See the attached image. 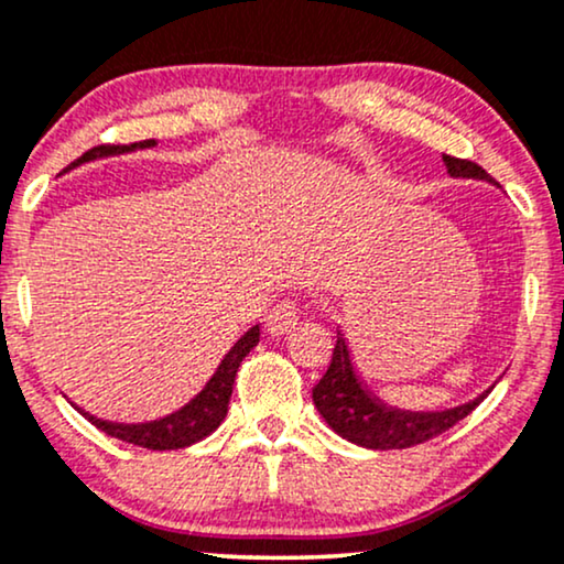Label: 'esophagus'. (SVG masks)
Returning <instances> with one entry per match:
<instances>
[{"instance_id":"34e87169","label":"esophagus","mask_w":564,"mask_h":564,"mask_svg":"<svg viewBox=\"0 0 564 564\" xmlns=\"http://www.w3.org/2000/svg\"><path fill=\"white\" fill-rule=\"evenodd\" d=\"M296 323H299V306L291 302V299L278 302L265 315V330L270 335H286L294 330Z\"/></svg>"}]
</instances>
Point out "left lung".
Wrapping results in <instances>:
<instances>
[{
    "mask_svg": "<svg viewBox=\"0 0 564 564\" xmlns=\"http://www.w3.org/2000/svg\"><path fill=\"white\" fill-rule=\"evenodd\" d=\"M442 161H445L451 176L495 184L479 163L455 159V155H442ZM487 395L489 390L474 401L447 411L393 409V405L382 403L380 398L369 393L365 382L359 380L344 333H338V340H335L330 367L312 390V401L323 413L327 426H333V432H338L344 440L369 447V451H403V447L422 445V442L437 437V434L458 424L460 419H466Z\"/></svg>",
    "mask_w": 564,
    "mask_h": 564,
    "instance_id": "1",
    "label": "left lung"
}]
</instances>
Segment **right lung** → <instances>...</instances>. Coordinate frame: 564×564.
<instances>
[{
  "mask_svg": "<svg viewBox=\"0 0 564 564\" xmlns=\"http://www.w3.org/2000/svg\"><path fill=\"white\" fill-rule=\"evenodd\" d=\"M142 145H153V140L132 142V145H96L90 148L88 153H83L73 166L90 159H101V155L134 151V148H142ZM258 344H260V325H254L249 327L237 344H234L231 351L224 356V361H220L216 375L210 377L208 384H205V388L199 390L187 405H184V409L171 413V416L159 419V422L113 424V422H101V419L90 416V413L85 411L83 416L88 419L93 426H98L101 432L111 434V437L148 447V451H182V447H189L195 445V442L208 437V434L216 432L218 424L224 422L226 411H229V398L234 390V380H237L239 365Z\"/></svg>",
  "mask_w": 564,
  "mask_h": 564,
  "instance_id": "obj_1",
  "label": "right lung"
}]
</instances>
